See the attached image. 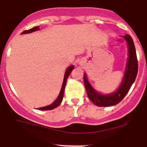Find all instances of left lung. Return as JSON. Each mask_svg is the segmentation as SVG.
I'll return each mask as SVG.
<instances>
[{
    "mask_svg": "<svg viewBox=\"0 0 147 147\" xmlns=\"http://www.w3.org/2000/svg\"><path fill=\"white\" fill-rule=\"evenodd\" d=\"M124 38L128 44L129 59L124 79L119 88L117 90L116 92L107 95L99 94L91 87L90 83L87 81L86 75H84V84L85 86L87 96L90 100L97 106L109 107L119 103L128 93L130 87H131L136 79L138 72V60L134 41L131 37L129 35H124Z\"/></svg>",
    "mask_w": 147,
    "mask_h": 147,
    "instance_id": "1",
    "label": "left lung"
}]
</instances>
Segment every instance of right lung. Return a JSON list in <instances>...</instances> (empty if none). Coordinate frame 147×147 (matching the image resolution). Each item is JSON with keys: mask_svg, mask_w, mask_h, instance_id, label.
I'll return each instance as SVG.
<instances>
[{"mask_svg": "<svg viewBox=\"0 0 147 147\" xmlns=\"http://www.w3.org/2000/svg\"><path fill=\"white\" fill-rule=\"evenodd\" d=\"M39 29H40L39 27H38V26H36V27H34L30 30H27L23 31V32H22V34L30 33V32H34V31L38 30ZM73 69H74V66H72H72H69V67L67 69L66 72H65V74L64 81H63V87H62V89H61V91H60V94H59L58 97H57V100H55V102L54 103L52 104V105H49V106L44 107H40V108H39L38 109H40V110H51V109H55V108L57 107H58L59 105H60V103H61L62 101H63V95H64V90H65V84H66L67 79L68 76H69V74H70L71 71H72Z\"/></svg>", "mask_w": 147, "mask_h": 147, "instance_id": "1", "label": "right lung"}]
</instances>
